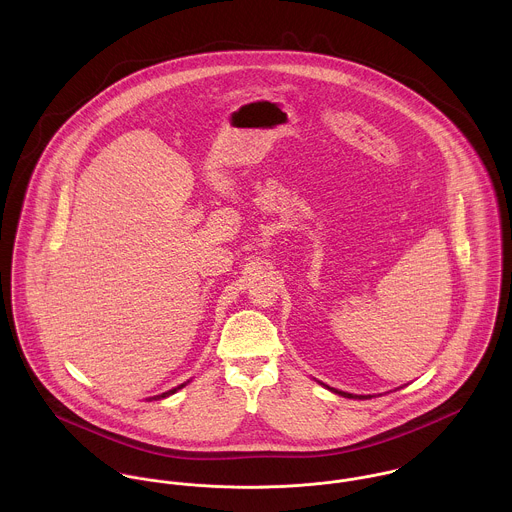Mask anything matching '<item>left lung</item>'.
Returning <instances> with one entry per match:
<instances>
[{
	"label": "left lung",
	"mask_w": 512,
	"mask_h": 512,
	"mask_svg": "<svg viewBox=\"0 0 512 512\" xmlns=\"http://www.w3.org/2000/svg\"><path fill=\"white\" fill-rule=\"evenodd\" d=\"M333 392H337V394H341V396H347V398H355L353 394H347V392H339V390H335V388H333ZM361 398H363V396H361Z\"/></svg>",
	"instance_id": "left-lung-1"
}]
</instances>
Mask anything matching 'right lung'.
Listing matches in <instances>:
<instances>
[{"label": "right lung", "mask_w": 512, "mask_h": 512, "mask_svg": "<svg viewBox=\"0 0 512 512\" xmlns=\"http://www.w3.org/2000/svg\"><path fill=\"white\" fill-rule=\"evenodd\" d=\"M183 386H185V384H181V386H177V388H173V390H169V392H163V394H161V396H155V398H165V396H169V394H173V392H177V390H179V388H183Z\"/></svg>", "instance_id": "add662e5"}]
</instances>
